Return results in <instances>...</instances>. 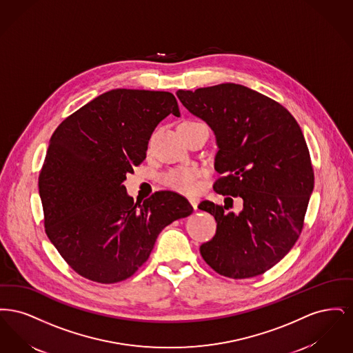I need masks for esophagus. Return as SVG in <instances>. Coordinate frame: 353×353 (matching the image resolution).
<instances>
[{
  "label": "esophagus",
  "instance_id": "esophagus-1",
  "mask_svg": "<svg viewBox=\"0 0 353 353\" xmlns=\"http://www.w3.org/2000/svg\"><path fill=\"white\" fill-rule=\"evenodd\" d=\"M189 202H190V205L193 206V209L196 210V209H197V206H199L200 199H197V197H190V199H189Z\"/></svg>",
  "mask_w": 353,
  "mask_h": 353
}]
</instances>
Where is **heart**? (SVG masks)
<instances>
[{"label": "heart", "mask_w": 353, "mask_h": 353, "mask_svg": "<svg viewBox=\"0 0 353 353\" xmlns=\"http://www.w3.org/2000/svg\"><path fill=\"white\" fill-rule=\"evenodd\" d=\"M202 170L196 165H188L181 168L169 170L163 176V183L170 189L184 193L193 194L200 188V177Z\"/></svg>", "instance_id": "b5f03b06"}]
</instances>
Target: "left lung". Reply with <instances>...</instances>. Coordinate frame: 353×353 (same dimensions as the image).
<instances>
[{"mask_svg":"<svg viewBox=\"0 0 353 353\" xmlns=\"http://www.w3.org/2000/svg\"><path fill=\"white\" fill-rule=\"evenodd\" d=\"M177 98L216 134L214 168L223 174L214 190L241 197L239 213L202 201L199 209L217 222L200 248L221 275L243 279L263 274L292 249L314 190V170L299 124L283 105L249 87L222 83Z\"/></svg>","mask_w":353,"mask_h":353,"instance_id":"1","label":"left lung"}]
</instances>
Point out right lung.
Masks as SVG:
<instances>
[{"mask_svg":"<svg viewBox=\"0 0 353 353\" xmlns=\"http://www.w3.org/2000/svg\"><path fill=\"white\" fill-rule=\"evenodd\" d=\"M169 114L180 117L170 92L117 88L65 119L51 136L38 181L45 230L70 268L90 281L130 278L160 232L193 212L170 190L134 202L123 184Z\"/></svg>","mask_w":353,"mask_h":353,"instance_id":"right-lung-1","label":"right lung"}]
</instances>
